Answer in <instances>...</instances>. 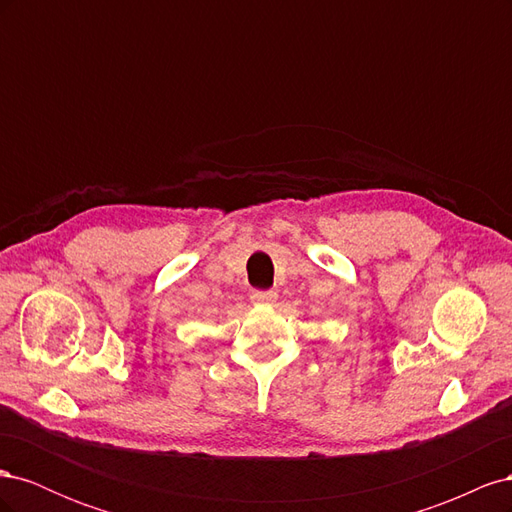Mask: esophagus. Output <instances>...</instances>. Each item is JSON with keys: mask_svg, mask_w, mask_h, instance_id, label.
Instances as JSON below:
<instances>
[{"mask_svg": "<svg viewBox=\"0 0 512 512\" xmlns=\"http://www.w3.org/2000/svg\"><path fill=\"white\" fill-rule=\"evenodd\" d=\"M252 301L258 303V305H271V303L277 301V292H273V290H254Z\"/></svg>", "mask_w": 512, "mask_h": 512, "instance_id": "esophagus-1", "label": "esophagus"}]
</instances>
